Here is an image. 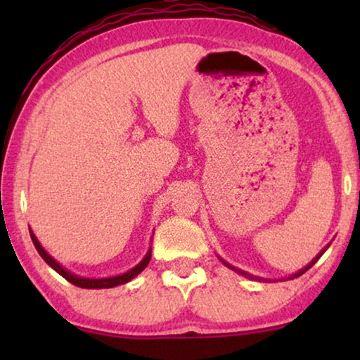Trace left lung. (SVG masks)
<instances>
[{"label":"left lung","mask_w":360,"mask_h":360,"mask_svg":"<svg viewBox=\"0 0 360 360\" xmlns=\"http://www.w3.org/2000/svg\"><path fill=\"white\" fill-rule=\"evenodd\" d=\"M328 248H329V244L326 245V248H324V249L321 250V252H319V254L316 255V257H314V259L311 260V262H309V264L307 265V267H304V269H302V270H300V272H297V274H293V275H292V277H290V278L300 277V275H302V274H304V272H307V270H308V269H311V267H313V265L318 262V259H319V257H321V255L324 254V250H326ZM221 262H223V264H226V265H228V267H229V269H233V270H236V272H238V274H240V275H244V277H249V278H257V277H252V275H250V274H248V272H243V270H239V269H236V267H233V265H229L228 262H224V260H223V259H221ZM259 280H260V278H259Z\"/></svg>","instance_id":"obj_1"}]
</instances>
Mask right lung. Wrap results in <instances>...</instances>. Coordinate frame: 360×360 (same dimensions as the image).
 <instances>
[{
	"label": "right lung",
	"mask_w": 360,
	"mask_h": 360,
	"mask_svg": "<svg viewBox=\"0 0 360 360\" xmlns=\"http://www.w3.org/2000/svg\"><path fill=\"white\" fill-rule=\"evenodd\" d=\"M29 233H31V239H32L34 245H36V249H37L39 255H41V257H42L44 260H46V262H47L49 265H51V267H52L53 270H56L57 274H60L63 278L68 280V282L75 285V287H80V288H112V287H117V285L127 283V282H129V280H132L134 277H137V275H139V274L142 272V270H144V269L147 267V264L150 262L152 249L147 250L146 257L142 259L141 262L137 264L134 269L127 270L126 274L116 275V277H106V278H86V277H78V275L72 274V272H68L67 269H63L62 265L58 264L57 260L52 257V255H49V254H47V250L42 248L41 243H39L37 238H36V236H34L32 231H29Z\"/></svg>",
	"instance_id": "right-lung-1"
}]
</instances>
